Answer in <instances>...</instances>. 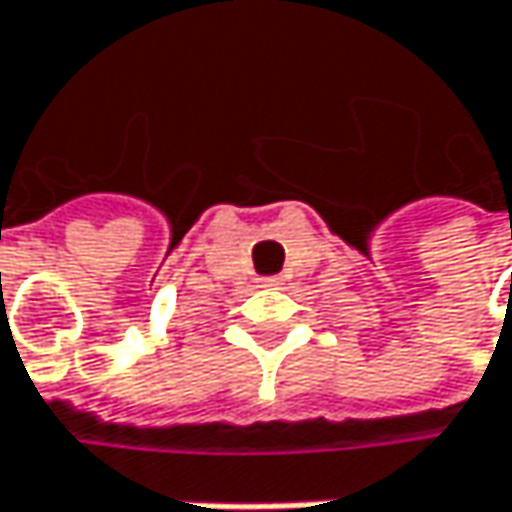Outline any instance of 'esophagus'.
Here are the masks:
<instances>
[{
  "instance_id": "34e87169",
  "label": "esophagus",
  "mask_w": 512,
  "mask_h": 512,
  "mask_svg": "<svg viewBox=\"0 0 512 512\" xmlns=\"http://www.w3.org/2000/svg\"><path fill=\"white\" fill-rule=\"evenodd\" d=\"M263 284H266V286H275V284H278V278H266Z\"/></svg>"
}]
</instances>
